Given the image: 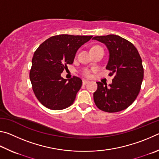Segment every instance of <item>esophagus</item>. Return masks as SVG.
Here are the masks:
<instances>
[{
    "instance_id": "esophagus-1",
    "label": "esophagus",
    "mask_w": 159,
    "mask_h": 159,
    "mask_svg": "<svg viewBox=\"0 0 159 159\" xmlns=\"http://www.w3.org/2000/svg\"><path fill=\"white\" fill-rule=\"evenodd\" d=\"M89 82V81H88V80H82V84H88Z\"/></svg>"
}]
</instances>
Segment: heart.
Returning a JSON list of instances; mask_svg holds the SVG:
<instances>
[{
  "mask_svg": "<svg viewBox=\"0 0 159 159\" xmlns=\"http://www.w3.org/2000/svg\"><path fill=\"white\" fill-rule=\"evenodd\" d=\"M95 47H101V46H98V45H95V46H93V47H91V49L95 48ZM82 73L86 77H89L90 75H91V70H90L89 69H84V70H83Z\"/></svg>",
  "mask_w": 159,
  "mask_h": 159,
  "instance_id": "b5f03b06",
  "label": "heart"
}]
</instances>
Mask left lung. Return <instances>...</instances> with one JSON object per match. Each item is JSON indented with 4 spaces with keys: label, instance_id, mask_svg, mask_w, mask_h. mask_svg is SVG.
<instances>
[{
    "label": "left lung",
    "instance_id": "obj_1",
    "mask_svg": "<svg viewBox=\"0 0 159 159\" xmlns=\"http://www.w3.org/2000/svg\"><path fill=\"white\" fill-rule=\"evenodd\" d=\"M93 40L104 43L109 50L106 69L114 76L112 83L96 82L95 104L106 112H117L129 107L138 96L144 77L143 62L138 49L126 39L116 35L96 36Z\"/></svg>",
    "mask_w": 159,
    "mask_h": 159
}]
</instances>
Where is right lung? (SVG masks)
I'll return each instance as SVG.
<instances>
[{
	"instance_id": "1",
	"label": "right lung",
	"mask_w": 159,
	"mask_h": 159,
	"mask_svg": "<svg viewBox=\"0 0 159 159\" xmlns=\"http://www.w3.org/2000/svg\"><path fill=\"white\" fill-rule=\"evenodd\" d=\"M92 35L62 34L49 38L35 50L32 58L30 80L36 98L53 110L65 109L73 103L82 87L80 77L67 80L61 74L74 61L78 49Z\"/></svg>"
}]
</instances>
